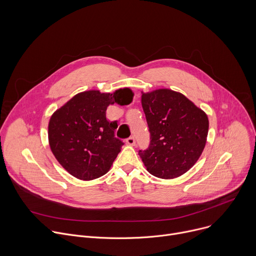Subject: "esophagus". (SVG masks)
<instances>
[{
	"label": "esophagus",
	"instance_id": "34e87169",
	"mask_svg": "<svg viewBox=\"0 0 256 256\" xmlns=\"http://www.w3.org/2000/svg\"><path fill=\"white\" fill-rule=\"evenodd\" d=\"M126 144L130 146H134L136 144V138L134 136H130L128 138H126Z\"/></svg>",
	"mask_w": 256,
	"mask_h": 256
}]
</instances>
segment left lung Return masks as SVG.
<instances>
[{"mask_svg":"<svg viewBox=\"0 0 256 256\" xmlns=\"http://www.w3.org/2000/svg\"><path fill=\"white\" fill-rule=\"evenodd\" d=\"M142 106L150 132L148 149L138 151L146 168L163 179L188 172L204 149L208 116L184 94L170 89L142 93Z\"/></svg>","mask_w":256,"mask_h":256,"instance_id":"obj_1","label":"left lung"}]
</instances>
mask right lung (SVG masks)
<instances>
[{
  "label": "right lung",
  "instance_id": "obj_1",
  "mask_svg": "<svg viewBox=\"0 0 256 256\" xmlns=\"http://www.w3.org/2000/svg\"><path fill=\"white\" fill-rule=\"evenodd\" d=\"M132 97L128 88L112 94L89 90L75 95L52 116L50 149L70 175L92 180L112 167L124 142L114 136L118 122L106 120V109L114 103L128 105Z\"/></svg>",
  "mask_w": 256,
  "mask_h": 256
}]
</instances>
